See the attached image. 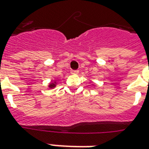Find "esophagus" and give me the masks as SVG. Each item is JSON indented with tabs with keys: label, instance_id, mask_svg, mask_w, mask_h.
Masks as SVG:
<instances>
[{
	"label": "esophagus",
	"instance_id": "1",
	"mask_svg": "<svg viewBox=\"0 0 149 149\" xmlns=\"http://www.w3.org/2000/svg\"><path fill=\"white\" fill-rule=\"evenodd\" d=\"M78 72H79V71H78V70H72L71 71L72 74H74V75L78 74Z\"/></svg>",
	"mask_w": 149,
	"mask_h": 149
}]
</instances>
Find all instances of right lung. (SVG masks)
Instances as JSON below:
<instances>
[{
    "label": "right lung",
    "instance_id": "obj_1",
    "mask_svg": "<svg viewBox=\"0 0 149 149\" xmlns=\"http://www.w3.org/2000/svg\"><path fill=\"white\" fill-rule=\"evenodd\" d=\"M56 81H53V82L52 81V82L49 84V88H53L56 87Z\"/></svg>",
    "mask_w": 149,
    "mask_h": 149
}]
</instances>
